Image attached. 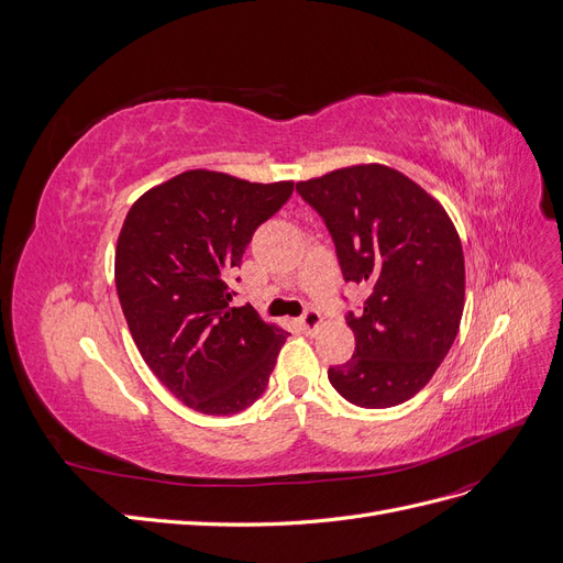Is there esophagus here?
Instances as JSON below:
<instances>
[{"label": "esophagus", "instance_id": "34e87169", "mask_svg": "<svg viewBox=\"0 0 563 563\" xmlns=\"http://www.w3.org/2000/svg\"><path fill=\"white\" fill-rule=\"evenodd\" d=\"M321 312L317 308H308L305 310V314L298 319V327L305 331V333H314L319 327H321Z\"/></svg>", "mask_w": 563, "mask_h": 563}]
</instances>
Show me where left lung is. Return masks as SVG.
<instances>
[{"instance_id":"left-lung-1","label":"left lung","mask_w":563,"mask_h":563,"mask_svg":"<svg viewBox=\"0 0 563 563\" xmlns=\"http://www.w3.org/2000/svg\"><path fill=\"white\" fill-rule=\"evenodd\" d=\"M327 223L345 282L366 284L347 314L354 354L329 368L350 404L389 408L430 383L460 329L465 258L446 209L397 168L356 164L296 183Z\"/></svg>"}]
</instances>
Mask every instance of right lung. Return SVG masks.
Returning a JSON list of instances; mask_svg holds the SVG:
<instances>
[{"label":"right lung","instance_id":"add662e5","mask_svg":"<svg viewBox=\"0 0 563 563\" xmlns=\"http://www.w3.org/2000/svg\"><path fill=\"white\" fill-rule=\"evenodd\" d=\"M294 180L249 183L192 168L133 201L114 251V284L133 343L185 406L232 416L258 399L286 331L251 305L230 308L228 277Z\"/></svg>","mask_w":563,"mask_h":563}]
</instances>
